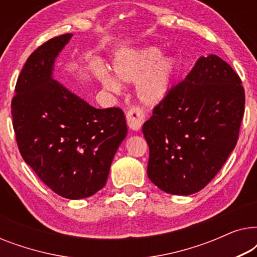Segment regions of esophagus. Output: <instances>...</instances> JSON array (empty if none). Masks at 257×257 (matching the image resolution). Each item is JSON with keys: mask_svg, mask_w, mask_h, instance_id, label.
Instances as JSON below:
<instances>
[{"mask_svg": "<svg viewBox=\"0 0 257 257\" xmlns=\"http://www.w3.org/2000/svg\"><path fill=\"white\" fill-rule=\"evenodd\" d=\"M126 120H127L130 128L138 131L142 128L144 121H145V112L143 111V108L133 106L126 112Z\"/></svg>", "mask_w": 257, "mask_h": 257, "instance_id": "1", "label": "esophagus"}]
</instances>
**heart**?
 I'll use <instances>...</instances> for the list:
<instances>
[{
	"label": "heart",
	"mask_w": 257,
	"mask_h": 257,
	"mask_svg": "<svg viewBox=\"0 0 257 257\" xmlns=\"http://www.w3.org/2000/svg\"><path fill=\"white\" fill-rule=\"evenodd\" d=\"M161 55L160 48L147 47L121 52L113 62V71L119 80L132 83L140 79L137 93L146 106H154L167 96L177 73V59L172 56L160 58ZM99 79L111 92L118 93L121 89L117 79L107 72L101 73Z\"/></svg>",
	"instance_id": "1"
}]
</instances>
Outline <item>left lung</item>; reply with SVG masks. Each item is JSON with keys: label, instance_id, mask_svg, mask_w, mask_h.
<instances>
[{"label": "left lung", "instance_id": "1", "mask_svg": "<svg viewBox=\"0 0 257 257\" xmlns=\"http://www.w3.org/2000/svg\"><path fill=\"white\" fill-rule=\"evenodd\" d=\"M215 55L200 57L143 125L150 147L147 175L161 191L191 195L208 185L236 146L244 89Z\"/></svg>", "mask_w": 257, "mask_h": 257}]
</instances>
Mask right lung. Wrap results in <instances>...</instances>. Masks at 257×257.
<instances>
[{"label":"right lung","instance_id":"add662e5","mask_svg":"<svg viewBox=\"0 0 257 257\" xmlns=\"http://www.w3.org/2000/svg\"><path fill=\"white\" fill-rule=\"evenodd\" d=\"M72 34L54 37L27 59L12 100L13 126L24 161L56 194L93 195L106 184L127 135L121 108H96L52 78L55 59Z\"/></svg>","mask_w":257,"mask_h":257}]
</instances>
